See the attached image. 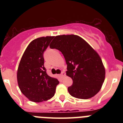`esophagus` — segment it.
<instances>
[{"label": "esophagus", "instance_id": "1", "mask_svg": "<svg viewBox=\"0 0 123 123\" xmlns=\"http://www.w3.org/2000/svg\"><path fill=\"white\" fill-rule=\"evenodd\" d=\"M65 75H66V74H65V73L63 71V72L62 73H61L60 76H61V77H62V78H63V77L65 76Z\"/></svg>", "mask_w": 123, "mask_h": 123}]
</instances>
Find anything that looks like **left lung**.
I'll use <instances>...</instances> for the list:
<instances>
[{"instance_id": "8db88e82", "label": "left lung", "mask_w": 123, "mask_h": 123, "mask_svg": "<svg viewBox=\"0 0 123 123\" xmlns=\"http://www.w3.org/2000/svg\"><path fill=\"white\" fill-rule=\"evenodd\" d=\"M63 55L67 65V75L73 80L68 88L75 98L88 99L100 91L105 78V69L98 53L77 35L55 36L50 45Z\"/></svg>"}]
</instances>
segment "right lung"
Segmentation results:
<instances>
[{
    "label": "right lung",
    "instance_id": "obj_1",
    "mask_svg": "<svg viewBox=\"0 0 123 123\" xmlns=\"http://www.w3.org/2000/svg\"><path fill=\"white\" fill-rule=\"evenodd\" d=\"M54 36L41 37L31 41L18 65L17 81L19 89L31 102H41L55 95L59 81L49 76L44 67V52Z\"/></svg>",
    "mask_w": 123,
    "mask_h": 123
}]
</instances>
